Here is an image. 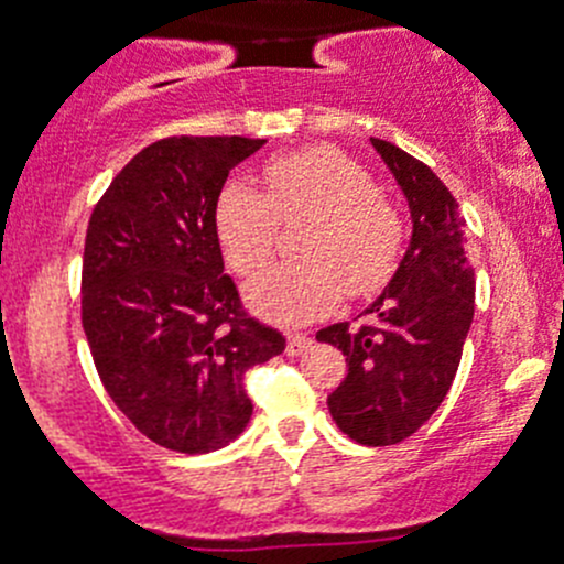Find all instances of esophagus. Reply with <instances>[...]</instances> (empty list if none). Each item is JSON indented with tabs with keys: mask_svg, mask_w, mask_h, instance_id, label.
Here are the masks:
<instances>
[{
	"mask_svg": "<svg viewBox=\"0 0 564 564\" xmlns=\"http://www.w3.org/2000/svg\"><path fill=\"white\" fill-rule=\"evenodd\" d=\"M312 339L306 334H289L286 339V356H300L303 350H308Z\"/></svg>",
	"mask_w": 564,
	"mask_h": 564,
	"instance_id": "obj_1",
	"label": "esophagus"
}]
</instances>
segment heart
Here are the masks:
<instances>
[{"label": "heart", "instance_id": "b5f03b06", "mask_svg": "<svg viewBox=\"0 0 564 564\" xmlns=\"http://www.w3.org/2000/svg\"><path fill=\"white\" fill-rule=\"evenodd\" d=\"M267 192L230 181L214 203V234L230 270L252 275L275 247L278 219L308 214L294 250L306 256L270 267L245 289L247 306L272 323H308L330 312L341 292L365 294L392 275L403 223L372 192L370 172L334 147H306L267 161Z\"/></svg>", "mask_w": 564, "mask_h": 564}]
</instances>
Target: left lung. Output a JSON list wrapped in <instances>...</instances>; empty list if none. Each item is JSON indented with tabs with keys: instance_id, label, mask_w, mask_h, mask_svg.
<instances>
[{
	"instance_id": "left-lung-1",
	"label": "left lung",
	"mask_w": 564,
	"mask_h": 564,
	"mask_svg": "<svg viewBox=\"0 0 564 564\" xmlns=\"http://www.w3.org/2000/svg\"><path fill=\"white\" fill-rule=\"evenodd\" d=\"M412 214V239L392 281L361 323L317 330L347 356V376L328 394L330 417L361 445L412 436L445 401L473 323L476 272L465 219L448 186L423 161L370 139Z\"/></svg>"
}]
</instances>
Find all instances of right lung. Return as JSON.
<instances>
[{"mask_svg":"<svg viewBox=\"0 0 564 564\" xmlns=\"http://www.w3.org/2000/svg\"><path fill=\"white\" fill-rule=\"evenodd\" d=\"M261 147L241 135L155 141L88 223L83 328L94 365L119 412L177 454L234 442L252 417L245 372L286 347L241 314L214 234L217 194Z\"/></svg>","mask_w":564,"mask_h":564,"instance_id":"1","label":"right lung"}]
</instances>
